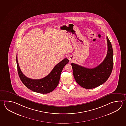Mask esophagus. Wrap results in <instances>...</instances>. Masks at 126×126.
Instances as JSON below:
<instances>
[{
    "label": "esophagus",
    "instance_id": "esophagus-1",
    "mask_svg": "<svg viewBox=\"0 0 126 126\" xmlns=\"http://www.w3.org/2000/svg\"><path fill=\"white\" fill-rule=\"evenodd\" d=\"M69 60H70V61H71V60H72V59H73V58H72V57H69Z\"/></svg>",
    "mask_w": 126,
    "mask_h": 126
}]
</instances>
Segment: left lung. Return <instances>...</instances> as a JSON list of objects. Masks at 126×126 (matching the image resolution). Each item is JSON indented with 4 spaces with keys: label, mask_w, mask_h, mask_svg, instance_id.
<instances>
[{
    "label": "left lung",
    "mask_w": 126,
    "mask_h": 126,
    "mask_svg": "<svg viewBox=\"0 0 126 126\" xmlns=\"http://www.w3.org/2000/svg\"><path fill=\"white\" fill-rule=\"evenodd\" d=\"M107 52L103 61L97 66L89 69L79 64L72 63L74 78L80 86L91 89L102 85L109 78L113 66V51L107 36Z\"/></svg>",
    "instance_id": "obj_1"
}]
</instances>
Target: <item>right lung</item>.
<instances>
[{
    "label": "right lung",
    "instance_id": "add662e5",
    "mask_svg": "<svg viewBox=\"0 0 126 126\" xmlns=\"http://www.w3.org/2000/svg\"><path fill=\"white\" fill-rule=\"evenodd\" d=\"M69 62V60L64 58L55 65L47 76L40 79H32L27 78L22 72L18 62L17 53L16 55L18 73L22 82L30 90L40 94L50 93L57 87L62 69Z\"/></svg>",
    "mask_w": 126,
    "mask_h": 126
}]
</instances>
